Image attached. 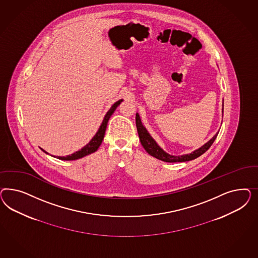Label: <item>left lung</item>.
<instances>
[{
	"instance_id": "obj_1",
	"label": "left lung",
	"mask_w": 258,
	"mask_h": 258,
	"mask_svg": "<svg viewBox=\"0 0 258 258\" xmlns=\"http://www.w3.org/2000/svg\"><path fill=\"white\" fill-rule=\"evenodd\" d=\"M223 110V109H222ZM136 126H137V132L139 134V138H140L141 144L144 147V149H146V151L149 153V155L155 157L157 159L167 162V163H176V162H187L194 160L196 158L203 155L204 152H206L208 149H210L212 144L214 143V141L216 140L217 136L219 133H217L211 140L208 141L204 146L199 149H197L195 151H193L190 154H185V155H181V156H172L170 154L164 152L163 149H161L156 144V142L152 139V137L149 135L148 131L146 130V127L142 125L141 122L140 116L138 113H136Z\"/></svg>"
}]
</instances>
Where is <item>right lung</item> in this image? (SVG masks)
<instances>
[{
  "mask_svg": "<svg viewBox=\"0 0 258 258\" xmlns=\"http://www.w3.org/2000/svg\"><path fill=\"white\" fill-rule=\"evenodd\" d=\"M121 102H122V100H119V101L115 102V103L111 106V108H110L109 111L107 112V114L105 115L104 120H103V122H102L101 125H100L98 132L94 135V138L90 141V143H89L88 145H86L83 149H81L80 150L77 151V152H75L74 154H71V155H68V156L57 157V158L60 159V160H64V161H73V160L80 159V158H82V157L86 156V155H89V154L93 153L94 151H96V150L98 149V148L100 147L102 141L104 139V135H105V132H106V128H107V125H108V121H109V117H110L111 114L114 112V110L117 108L118 105H119ZM42 150H43V149H42ZM43 151H44V150H43ZM44 152H45V151H44ZM45 153H47V152H45ZM47 154H48V153H47Z\"/></svg>",
  "mask_w": 258,
  "mask_h": 258,
  "instance_id": "obj_1",
  "label": "right lung"
}]
</instances>
